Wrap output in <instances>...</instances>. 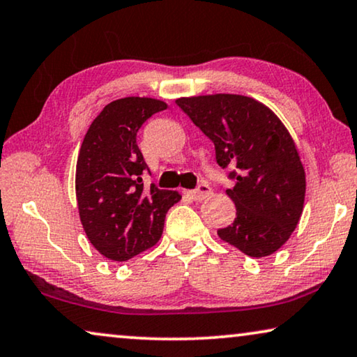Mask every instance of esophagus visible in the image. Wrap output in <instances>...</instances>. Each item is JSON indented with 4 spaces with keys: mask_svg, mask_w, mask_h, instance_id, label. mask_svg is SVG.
I'll return each instance as SVG.
<instances>
[{
    "mask_svg": "<svg viewBox=\"0 0 357 357\" xmlns=\"http://www.w3.org/2000/svg\"><path fill=\"white\" fill-rule=\"evenodd\" d=\"M209 195H211V188H209V185H206V183H199L196 190L187 191V196L193 201H203L204 198H208Z\"/></svg>",
    "mask_w": 357,
    "mask_h": 357,
    "instance_id": "esophagus-1",
    "label": "esophagus"
}]
</instances>
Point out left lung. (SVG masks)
Returning <instances> with one entry per match:
<instances>
[{
	"instance_id": "1",
	"label": "left lung",
	"mask_w": 357,
	"mask_h": 357,
	"mask_svg": "<svg viewBox=\"0 0 357 357\" xmlns=\"http://www.w3.org/2000/svg\"><path fill=\"white\" fill-rule=\"evenodd\" d=\"M177 106L214 143L215 161L230 167L234 224L220 240L251 257L285 245L303 214L306 174L296 144L280 119L255 98L217 95L178 98Z\"/></svg>"
}]
</instances>
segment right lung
<instances>
[{
  "mask_svg": "<svg viewBox=\"0 0 357 357\" xmlns=\"http://www.w3.org/2000/svg\"><path fill=\"white\" fill-rule=\"evenodd\" d=\"M167 109L154 98L128 96L105 106L82 142L75 170L80 222L93 246L111 261H128L156 245L177 191L143 187L148 166L137 132Z\"/></svg>",
  "mask_w": 357,
  "mask_h": 357,
  "instance_id": "1",
  "label": "right lung"
}]
</instances>
